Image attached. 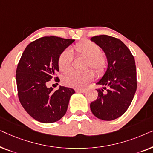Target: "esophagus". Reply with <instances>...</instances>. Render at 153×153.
Listing matches in <instances>:
<instances>
[{"label":"esophagus","mask_w":153,"mask_h":153,"mask_svg":"<svg viewBox=\"0 0 153 153\" xmlns=\"http://www.w3.org/2000/svg\"><path fill=\"white\" fill-rule=\"evenodd\" d=\"M75 91H76V92H77V93H85V92H86L87 90L86 89H76V90H75Z\"/></svg>","instance_id":"1"}]
</instances>
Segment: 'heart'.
<instances>
[{
    "instance_id": "1",
    "label": "heart",
    "mask_w": 153,
    "mask_h": 153,
    "mask_svg": "<svg viewBox=\"0 0 153 153\" xmlns=\"http://www.w3.org/2000/svg\"><path fill=\"white\" fill-rule=\"evenodd\" d=\"M74 49L77 55L87 58L86 67L91 68L99 76L104 74L108 68V60L102 53V50L97 44L89 40L79 42ZM73 56L70 50L62 51L58 56V66L60 71L68 73L72 68ZM95 75L91 70L84 72H72L62 79V83L67 86L80 89L86 86L93 80Z\"/></svg>"
}]
</instances>
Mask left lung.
I'll use <instances>...</instances> for the list:
<instances>
[{"label":"left lung","instance_id":"left-lung-1","mask_svg":"<svg viewBox=\"0 0 153 153\" xmlns=\"http://www.w3.org/2000/svg\"><path fill=\"white\" fill-rule=\"evenodd\" d=\"M91 39L103 50L108 60L106 72L96 83L102 88L97 89L98 97L91 103V110L101 120H115L127 110L137 91L134 58L128 47L116 37L102 35Z\"/></svg>","mask_w":153,"mask_h":153}]
</instances>
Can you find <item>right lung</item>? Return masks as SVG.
Masks as SVG:
<instances>
[{
	"label": "right lung",
	"instance_id": "obj_1",
	"mask_svg": "<svg viewBox=\"0 0 153 153\" xmlns=\"http://www.w3.org/2000/svg\"><path fill=\"white\" fill-rule=\"evenodd\" d=\"M74 42L55 36L41 37L29 44L20 58L16 71L19 100L26 111L39 122L51 123L62 118L75 93L70 88L60 86L54 91L48 87L51 79L60 81L56 77L59 72L58 56Z\"/></svg>",
	"mask_w": 153,
	"mask_h": 153
}]
</instances>
